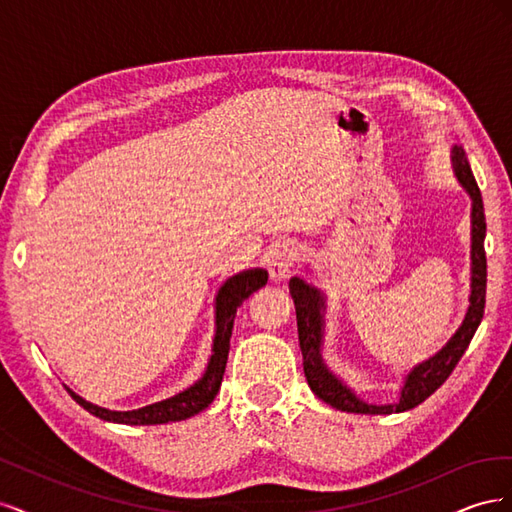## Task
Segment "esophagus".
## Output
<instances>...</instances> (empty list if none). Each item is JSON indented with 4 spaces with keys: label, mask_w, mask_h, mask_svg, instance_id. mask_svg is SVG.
<instances>
[{
    "label": "esophagus",
    "mask_w": 512,
    "mask_h": 512,
    "mask_svg": "<svg viewBox=\"0 0 512 512\" xmlns=\"http://www.w3.org/2000/svg\"><path fill=\"white\" fill-rule=\"evenodd\" d=\"M299 260V247L294 245L292 241H282L275 243L269 254H267V265H269V273L275 282L286 280L290 269L294 267V262Z\"/></svg>",
    "instance_id": "34e87169"
}]
</instances>
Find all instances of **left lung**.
<instances>
[{
	"label": "left lung",
	"instance_id": "obj_1",
	"mask_svg": "<svg viewBox=\"0 0 512 512\" xmlns=\"http://www.w3.org/2000/svg\"><path fill=\"white\" fill-rule=\"evenodd\" d=\"M453 173L459 185L472 200L470 209V303L466 316L459 324V329L451 339L429 359L416 363L404 378L399 389V399L391 404H369L354 393V389L339 378L335 371L324 363L322 346H324V314H327V294L316 286L307 284L303 277H292L288 288L290 297L297 309V329H299V346L303 354V369L309 389L318 399L342 412L354 414H395L416 408L418 404L436 393L440 386L451 376V371L459 363L463 352L468 350L472 337L478 329L485 314V294H487V258H485V209L483 196L472 175L466 151L455 145L451 149Z\"/></svg>",
	"mask_w": 512,
	"mask_h": 512
}]
</instances>
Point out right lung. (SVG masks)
I'll return each instance as SVG.
<instances>
[{"label":"right lung","instance_id":"obj_1","mask_svg":"<svg viewBox=\"0 0 512 512\" xmlns=\"http://www.w3.org/2000/svg\"><path fill=\"white\" fill-rule=\"evenodd\" d=\"M267 280H269V273L265 269L254 267V269H245L230 275L228 280L220 286L218 294H215V335H213L211 356L207 361V367L203 371V376H200L194 384H190L188 389H183L181 393L136 410H108V408L96 406L91 404V401L83 399L81 395H76L66 386L68 393L72 395L76 404L83 406L87 412L102 418V421L121 423V425L175 423L203 412L215 399V395H218L222 386L237 307L250 297L252 292L265 286Z\"/></svg>","mask_w":512,"mask_h":512}]
</instances>
